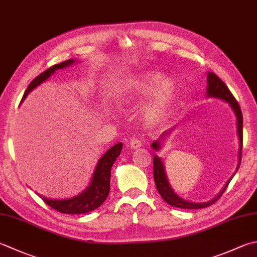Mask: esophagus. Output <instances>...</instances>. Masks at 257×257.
Returning <instances> with one entry per match:
<instances>
[{
  "mask_svg": "<svg viewBox=\"0 0 257 257\" xmlns=\"http://www.w3.org/2000/svg\"><path fill=\"white\" fill-rule=\"evenodd\" d=\"M143 146V144H142V142H140L139 139H137V138H133L132 140H130V143H129V147L132 148V149H137V148H140Z\"/></svg>",
  "mask_w": 257,
  "mask_h": 257,
  "instance_id": "esophagus-1",
  "label": "esophagus"
}]
</instances>
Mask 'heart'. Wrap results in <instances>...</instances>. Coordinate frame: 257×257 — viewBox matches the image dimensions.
<instances>
[{
	"label": "heart",
	"mask_w": 257,
	"mask_h": 257,
	"mask_svg": "<svg viewBox=\"0 0 257 257\" xmlns=\"http://www.w3.org/2000/svg\"><path fill=\"white\" fill-rule=\"evenodd\" d=\"M176 83L172 78H162L158 72H145L127 80L119 99L124 103H130L150 95L149 101L144 107L143 114L146 120L156 122L167 112L175 98Z\"/></svg>",
	"instance_id": "heart-1"
}]
</instances>
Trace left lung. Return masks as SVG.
<instances>
[{
  "mask_svg": "<svg viewBox=\"0 0 257 257\" xmlns=\"http://www.w3.org/2000/svg\"><path fill=\"white\" fill-rule=\"evenodd\" d=\"M207 84L208 85H207V90H206V94H207L208 97L225 100L226 102H228L230 104V107H232V109L234 110V113L236 115V120H237V136L239 139L238 165H237V168H236V172H237L239 168V165H240V160H242V147H243V114H242V111H240L238 102L236 101L234 95L232 94V92L229 91L227 85H226L215 73L208 72ZM169 132H172V129L167 130V132L164 133L162 138L156 140V142L153 143L152 147L155 150L160 149V145H162L163 140H165V137H167ZM236 172H235V174H236ZM232 178L228 179V182L226 183V185L224 186L222 192L216 196L214 199L209 200V202H207V203L188 202V200L180 198L177 194H175V192L172 189V187H170V185L168 183V179H167V176H166L165 167L163 165L162 159H160L158 156H154V180H155L156 187H157L160 196H162L165 202L169 205L175 206V207L184 208V209H199V208L208 207V206L213 205L216 200L220 198V196L223 195L225 189L227 188V186H228L230 180H232Z\"/></svg>",
  "mask_w": 257,
  "mask_h": 257,
  "instance_id": "left-lung-1",
  "label": "left lung"
}]
</instances>
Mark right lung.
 Instances as JSON below:
<instances>
[{
    "mask_svg": "<svg viewBox=\"0 0 257 257\" xmlns=\"http://www.w3.org/2000/svg\"><path fill=\"white\" fill-rule=\"evenodd\" d=\"M74 63V60L69 59L67 61L55 64L53 67L45 70L44 72L39 74L37 78L32 80V82L29 84V87L25 90L23 94V99L32 91L34 88H37L39 84L44 82L55 72V70L63 69ZM122 143L112 146L111 148L107 150L101 158L99 159L97 167L94 169L92 176V180L90 183L89 187L83 192L72 198L68 199H50L45 198L43 196H40L43 202L49 205L50 207L58 210L62 214H85L92 212L95 208H98L101 205L105 198L108 197L110 192V176H111V167L115 159L121 153Z\"/></svg>",
    "mask_w": 257,
    "mask_h": 257,
    "instance_id": "obj_1",
    "label": "right lung"
}]
</instances>
